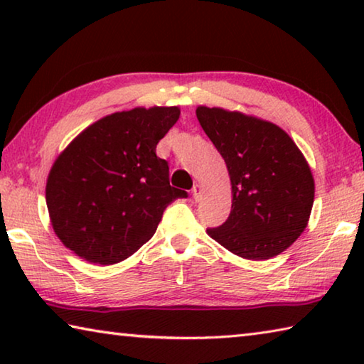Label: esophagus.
Listing matches in <instances>:
<instances>
[{
	"mask_svg": "<svg viewBox=\"0 0 364 364\" xmlns=\"http://www.w3.org/2000/svg\"><path fill=\"white\" fill-rule=\"evenodd\" d=\"M202 193H204V188L200 186V184H196V186L193 188V191H191V194H193V199L194 200H199L202 197Z\"/></svg>",
	"mask_w": 364,
	"mask_h": 364,
	"instance_id": "34e87169",
	"label": "esophagus"
}]
</instances>
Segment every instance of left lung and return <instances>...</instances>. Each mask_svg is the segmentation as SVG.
I'll return each instance as SVG.
<instances>
[{"label": "left lung", "mask_w": 364, "mask_h": 364, "mask_svg": "<svg viewBox=\"0 0 364 364\" xmlns=\"http://www.w3.org/2000/svg\"><path fill=\"white\" fill-rule=\"evenodd\" d=\"M202 130L225 159L231 213L208 236L247 260H268L308 225L315 180L292 138L274 123L221 107L196 109Z\"/></svg>", "instance_id": "obj_1"}]
</instances>
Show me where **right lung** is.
I'll list each match as a JSON object with an SVG mask.
<instances>
[{
    "label": "right lung",
    "mask_w": 364,
    "mask_h": 364,
    "mask_svg": "<svg viewBox=\"0 0 364 364\" xmlns=\"http://www.w3.org/2000/svg\"><path fill=\"white\" fill-rule=\"evenodd\" d=\"M180 109L134 107L102 117L53 164L46 205L53 230L83 260L114 264L154 236L164 210L186 191L170 186L156 147Z\"/></svg>",
    "instance_id": "right-lung-1"
}]
</instances>
